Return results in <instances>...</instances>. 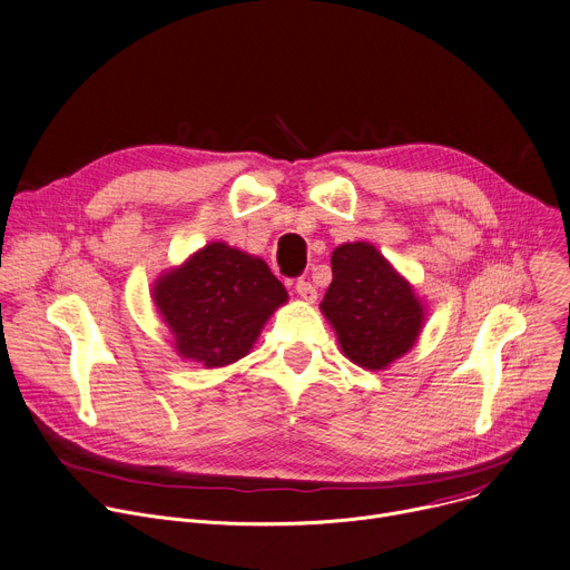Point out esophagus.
Instances as JSON below:
<instances>
[{
	"instance_id": "34e87169",
	"label": "esophagus",
	"mask_w": 570,
	"mask_h": 570,
	"mask_svg": "<svg viewBox=\"0 0 570 570\" xmlns=\"http://www.w3.org/2000/svg\"><path fill=\"white\" fill-rule=\"evenodd\" d=\"M294 289H296V294H298L303 301H308V303H315V301H317V289H315V285L308 283V281H296Z\"/></svg>"
}]
</instances>
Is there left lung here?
Wrapping results in <instances>:
<instances>
[{
	"instance_id": "obj_1",
	"label": "left lung",
	"mask_w": 570,
	"mask_h": 570,
	"mask_svg": "<svg viewBox=\"0 0 570 570\" xmlns=\"http://www.w3.org/2000/svg\"><path fill=\"white\" fill-rule=\"evenodd\" d=\"M333 283L320 303L354 365L381 372L415 346L426 308L415 287L370 242L340 244L331 255Z\"/></svg>"
}]
</instances>
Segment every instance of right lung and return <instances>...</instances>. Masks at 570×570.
I'll return each mask as SVG.
<instances>
[{
    "label": "right lung",
    "instance_id": "add662e5",
    "mask_svg": "<svg viewBox=\"0 0 570 570\" xmlns=\"http://www.w3.org/2000/svg\"><path fill=\"white\" fill-rule=\"evenodd\" d=\"M287 289L267 262L226 242H209L153 285V301L180 358L205 370L244 358Z\"/></svg>",
    "mask_w": 570,
    "mask_h": 570
}]
</instances>
